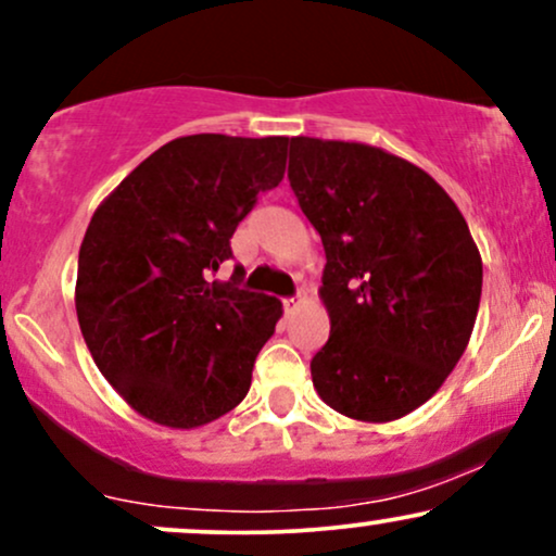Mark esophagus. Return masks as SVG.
<instances>
[{
  "label": "esophagus",
  "instance_id": "34e87169",
  "mask_svg": "<svg viewBox=\"0 0 556 556\" xmlns=\"http://www.w3.org/2000/svg\"><path fill=\"white\" fill-rule=\"evenodd\" d=\"M300 303H303V290H300L295 298H285V300H282V305H285L287 314H292V311L300 308Z\"/></svg>",
  "mask_w": 556,
  "mask_h": 556
}]
</instances>
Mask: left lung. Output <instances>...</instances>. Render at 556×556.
<instances>
[{
    "label": "left lung",
    "mask_w": 556,
    "mask_h": 556,
    "mask_svg": "<svg viewBox=\"0 0 556 556\" xmlns=\"http://www.w3.org/2000/svg\"><path fill=\"white\" fill-rule=\"evenodd\" d=\"M287 177L327 253L318 397L368 424L407 416L473 331L483 264L468 222L431 175L376 146L290 138Z\"/></svg>",
    "instance_id": "obj_1"
}]
</instances>
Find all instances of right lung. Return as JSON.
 Listing matches in <instances>:
<instances>
[{"mask_svg": "<svg viewBox=\"0 0 556 556\" xmlns=\"http://www.w3.org/2000/svg\"><path fill=\"white\" fill-rule=\"evenodd\" d=\"M290 138L201 132L169 140L96 208L75 311L104 379L169 429L212 424L251 389L282 303L214 274L258 193L285 177Z\"/></svg>", "mask_w": 556, "mask_h": 556, "instance_id": "add662e5", "label": "right lung"}]
</instances>
